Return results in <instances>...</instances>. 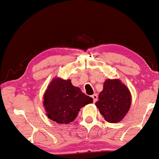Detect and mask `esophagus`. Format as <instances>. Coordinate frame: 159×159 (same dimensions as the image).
Returning a JSON list of instances; mask_svg holds the SVG:
<instances>
[{
  "mask_svg": "<svg viewBox=\"0 0 159 159\" xmlns=\"http://www.w3.org/2000/svg\"><path fill=\"white\" fill-rule=\"evenodd\" d=\"M91 97H92V98H93V102H96L97 101V99H98L97 94H96V93H94V94H93L92 96H91Z\"/></svg>",
  "mask_w": 159,
  "mask_h": 159,
  "instance_id": "34e87169",
  "label": "esophagus"
}]
</instances>
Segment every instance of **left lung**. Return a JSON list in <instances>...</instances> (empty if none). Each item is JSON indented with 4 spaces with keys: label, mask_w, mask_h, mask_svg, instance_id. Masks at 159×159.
Listing matches in <instances>:
<instances>
[{
    "label": "left lung",
    "mask_w": 159,
    "mask_h": 159,
    "mask_svg": "<svg viewBox=\"0 0 159 159\" xmlns=\"http://www.w3.org/2000/svg\"><path fill=\"white\" fill-rule=\"evenodd\" d=\"M95 104L106 121L116 123L123 119L129 109L130 93L120 80L107 79Z\"/></svg>",
    "instance_id": "1"
}]
</instances>
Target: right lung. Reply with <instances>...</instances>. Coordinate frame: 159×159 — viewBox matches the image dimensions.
I'll return each instance as SVG.
<instances>
[{
	"mask_svg": "<svg viewBox=\"0 0 159 159\" xmlns=\"http://www.w3.org/2000/svg\"><path fill=\"white\" fill-rule=\"evenodd\" d=\"M93 99L73 86L70 80L53 79L44 95V107L49 119L59 124H68L78 116L80 109Z\"/></svg>",
	"mask_w": 159,
	"mask_h": 159,
	"instance_id": "right-lung-1",
	"label": "right lung"
}]
</instances>
